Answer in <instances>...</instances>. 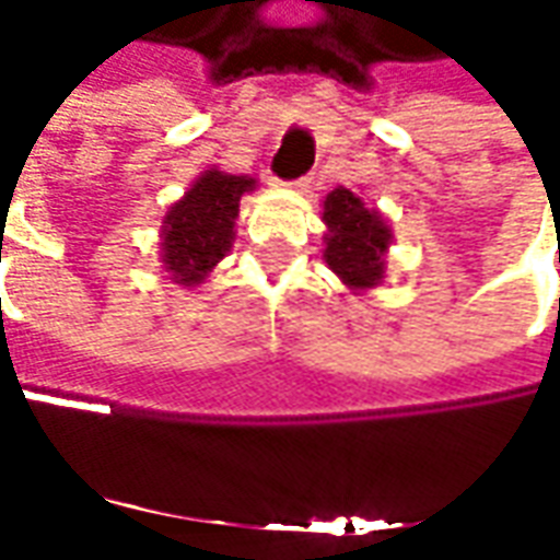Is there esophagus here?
<instances>
[{"instance_id":"esophagus-1","label":"esophagus","mask_w":560,"mask_h":560,"mask_svg":"<svg viewBox=\"0 0 560 560\" xmlns=\"http://www.w3.org/2000/svg\"><path fill=\"white\" fill-rule=\"evenodd\" d=\"M287 187H292V190H307L311 187V178H295V182H287Z\"/></svg>"}]
</instances>
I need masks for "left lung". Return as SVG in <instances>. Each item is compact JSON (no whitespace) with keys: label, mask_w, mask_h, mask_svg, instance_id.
I'll return each mask as SVG.
<instances>
[{"label":"left lung","mask_w":560,"mask_h":560,"mask_svg":"<svg viewBox=\"0 0 560 560\" xmlns=\"http://www.w3.org/2000/svg\"><path fill=\"white\" fill-rule=\"evenodd\" d=\"M324 221L326 234L324 258L339 280L354 292L373 289L385 277V253L392 246V228L378 209H370L348 187L326 194Z\"/></svg>","instance_id":"1"}]
</instances>
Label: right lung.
<instances>
[{
  "label": "right lung",
  "mask_w": 560,
  "mask_h": 560,
  "mask_svg": "<svg viewBox=\"0 0 560 560\" xmlns=\"http://www.w3.org/2000/svg\"><path fill=\"white\" fill-rule=\"evenodd\" d=\"M253 187L255 178L249 175L206 168L182 200L168 206L160 243L168 280L178 287H197L231 253L240 197Z\"/></svg>",
  "instance_id": "1"
}]
</instances>
